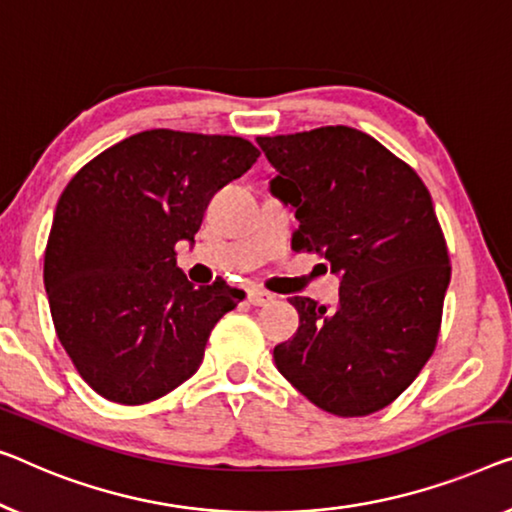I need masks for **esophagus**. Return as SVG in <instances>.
Segmentation results:
<instances>
[{
    "label": "esophagus",
    "instance_id": "1",
    "mask_svg": "<svg viewBox=\"0 0 512 512\" xmlns=\"http://www.w3.org/2000/svg\"><path fill=\"white\" fill-rule=\"evenodd\" d=\"M248 301L253 305H269V303H273V294L266 292V289L250 287L248 289Z\"/></svg>",
    "mask_w": 512,
    "mask_h": 512
}]
</instances>
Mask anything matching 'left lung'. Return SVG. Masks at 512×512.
<instances>
[{"mask_svg":"<svg viewBox=\"0 0 512 512\" xmlns=\"http://www.w3.org/2000/svg\"><path fill=\"white\" fill-rule=\"evenodd\" d=\"M276 167L273 195L296 209L292 248L340 273L333 308L294 296L299 331L273 358L329 414L391 404L437 347L451 257L425 183L402 158L349 126L257 137Z\"/></svg>","mask_w":512,"mask_h":512,"instance_id":"left-lung-1","label":"left lung"}]
</instances>
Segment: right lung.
I'll use <instances>...</instances> for the list:
<instances>
[{"label":"right lung","instance_id":"add662e5","mask_svg":"<svg viewBox=\"0 0 512 512\" xmlns=\"http://www.w3.org/2000/svg\"><path fill=\"white\" fill-rule=\"evenodd\" d=\"M259 158L253 142L154 128L91 158L61 193L43 282L57 338L105 400L147 404L200 368L243 299L225 280L195 287L177 266L213 195Z\"/></svg>","mask_w":512,"mask_h":512}]
</instances>
